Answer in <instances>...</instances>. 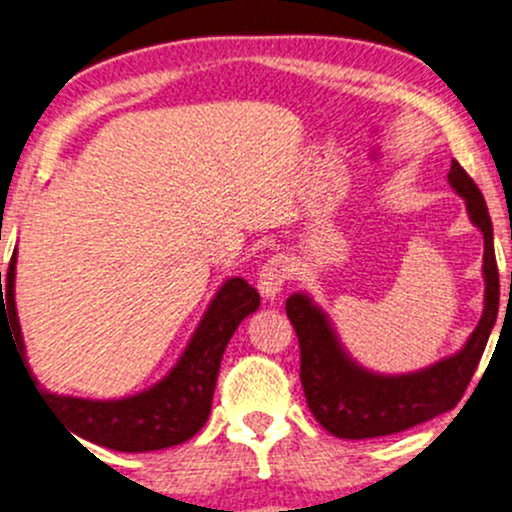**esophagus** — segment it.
<instances>
[{"label": "esophagus", "mask_w": 512, "mask_h": 512, "mask_svg": "<svg viewBox=\"0 0 512 512\" xmlns=\"http://www.w3.org/2000/svg\"><path fill=\"white\" fill-rule=\"evenodd\" d=\"M287 280H289L287 260L282 255H275L262 265L260 277H257V289H260L262 297L272 302V299L280 297L282 287H285Z\"/></svg>", "instance_id": "1"}]
</instances>
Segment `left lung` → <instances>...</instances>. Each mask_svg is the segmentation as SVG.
Instances as JSON below:
<instances>
[{
  "mask_svg": "<svg viewBox=\"0 0 512 512\" xmlns=\"http://www.w3.org/2000/svg\"><path fill=\"white\" fill-rule=\"evenodd\" d=\"M448 183L466 200L468 218L483 232V314L461 352L411 374H376L356 364L347 354L327 312L314 304L309 294H289L287 317L299 339V359H302L299 379H302L307 406L332 436H391L431 421L433 416L446 414L461 401L476 374L490 329L498 319L500 304L493 223L483 193L458 160L451 163Z\"/></svg>",
  "mask_w": 512,
  "mask_h": 512,
  "instance_id": "obj_1",
  "label": "left lung"
}]
</instances>
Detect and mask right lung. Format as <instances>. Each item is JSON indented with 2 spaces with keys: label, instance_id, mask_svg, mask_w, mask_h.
I'll return each instance as SVG.
<instances>
[{
  "label": "right lung",
  "instance_id": "add662e5",
  "mask_svg": "<svg viewBox=\"0 0 512 512\" xmlns=\"http://www.w3.org/2000/svg\"><path fill=\"white\" fill-rule=\"evenodd\" d=\"M14 275H17V250L9 262L7 277L0 272V332L2 324H12V342L27 374V349L19 329L17 304H14ZM260 307V294L242 277H230L215 292L205 309L188 347L175 361L173 369L141 394L123 399H79V396L51 394L34 376H29L41 404L66 423L71 433L123 453L160 451L193 438L208 421L213 409L215 384L227 342L245 317Z\"/></svg>",
  "mask_w": 512,
  "mask_h": 512
}]
</instances>
